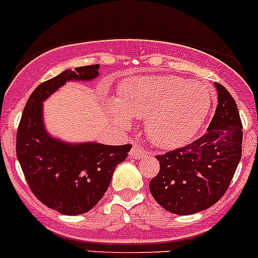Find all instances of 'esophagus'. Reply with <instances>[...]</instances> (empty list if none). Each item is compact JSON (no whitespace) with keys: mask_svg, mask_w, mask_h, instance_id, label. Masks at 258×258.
<instances>
[{"mask_svg":"<svg viewBox=\"0 0 258 258\" xmlns=\"http://www.w3.org/2000/svg\"><path fill=\"white\" fill-rule=\"evenodd\" d=\"M146 155H147V152H146L145 148L139 145H134L132 150L130 151V157L131 158H142Z\"/></svg>","mask_w":258,"mask_h":258,"instance_id":"1","label":"esophagus"}]
</instances>
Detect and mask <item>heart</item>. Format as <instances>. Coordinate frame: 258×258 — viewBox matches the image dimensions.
<instances>
[{"label":"heart","mask_w":258,"mask_h":258,"mask_svg":"<svg viewBox=\"0 0 258 258\" xmlns=\"http://www.w3.org/2000/svg\"><path fill=\"white\" fill-rule=\"evenodd\" d=\"M211 101L206 86L182 77H134L124 82L111 108L122 121H127V114L147 118L151 142L175 148L194 137L209 114Z\"/></svg>","instance_id":"obj_1"}]
</instances>
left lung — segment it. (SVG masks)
<instances>
[{
    "instance_id": "obj_1",
    "label": "left lung",
    "mask_w": 258,
    "mask_h": 258,
    "mask_svg": "<svg viewBox=\"0 0 258 258\" xmlns=\"http://www.w3.org/2000/svg\"><path fill=\"white\" fill-rule=\"evenodd\" d=\"M218 105L206 134L189 145L157 155L160 172L150 182L158 205L176 215L213 206L225 195L242 155V122L231 93L216 82Z\"/></svg>"
}]
</instances>
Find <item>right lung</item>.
<instances>
[{"mask_svg": "<svg viewBox=\"0 0 258 258\" xmlns=\"http://www.w3.org/2000/svg\"><path fill=\"white\" fill-rule=\"evenodd\" d=\"M100 64L66 70L38 85L23 108L17 128L16 155L32 194L62 215H82L96 206L110 186L113 171L132 145L107 146L88 142L70 145L46 132L42 102L66 81L97 77Z\"/></svg>", "mask_w": 258, "mask_h": 258, "instance_id": "obj_1", "label": "right lung"}]
</instances>
